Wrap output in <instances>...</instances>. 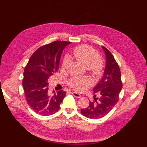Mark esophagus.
Listing matches in <instances>:
<instances>
[{
    "mask_svg": "<svg viewBox=\"0 0 147 147\" xmlns=\"http://www.w3.org/2000/svg\"><path fill=\"white\" fill-rule=\"evenodd\" d=\"M71 94H73V95L74 96H75L76 98H80V97H81V95H80V94H78V93H77V92H71Z\"/></svg>",
    "mask_w": 147,
    "mask_h": 147,
    "instance_id": "esophagus-1",
    "label": "esophagus"
}]
</instances>
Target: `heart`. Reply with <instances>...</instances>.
Wrapping results in <instances>:
<instances>
[{"mask_svg":"<svg viewBox=\"0 0 147 147\" xmlns=\"http://www.w3.org/2000/svg\"><path fill=\"white\" fill-rule=\"evenodd\" d=\"M73 56L80 63L88 68L95 76H100L103 70V63L100 59L99 53L88 45H82L76 47L73 51ZM68 62L65 57L62 63V68H65ZM91 81L88 78L74 77L71 78L69 84L76 90H82L85 86L90 84Z\"/></svg>","mask_w":147,"mask_h":147,"instance_id":"obj_1","label":"heart"}]
</instances>
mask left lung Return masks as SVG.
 <instances>
[{"label":"left lung","mask_w":147,"mask_h":147,"mask_svg":"<svg viewBox=\"0 0 147 147\" xmlns=\"http://www.w3.org/2000/svg\"><path fill=\"white\" fill-rule=\"evenodd\" d=\"M106 55V66L103 76L93 91L99 98H94L90 101L89 106L81 109V113L92 119L102 118L107 115L115 106L119 99V94L122 88L121 72L117 63L110 51L102 47ZM96 96V95H95Z\"/></svg>","instance_id":"obj_1"}]
</instances>
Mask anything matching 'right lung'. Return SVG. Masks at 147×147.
Masks as SVG:
<instances>
[{
    "label": "right lung",
    "mask_w": 147,
    "mask_h": 147,
    "mask_svg": "<svg viewBox=\"0 0 147 147\" xmlns=\"http://www.w3.org/2000/svg\"><path fill=\"white\" fill-rule=\"evenodd\" d=\"M70 44L56 40L40 47L32 55L24 69L23 86L26 100L39 115L49 116L57 112L66 96L62 90L51 95L48 80L58 70L62 51Z\"/></svg>",
    "instance_id": "add662e5"
}]
</instances>
